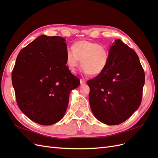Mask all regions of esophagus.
Segmentation results:
<instances>
[{
  "label": "esophagus",
  "instance_id": "1",
  "mask_svg": "<svg viewBox=\"0 0 158 158\" xmlns=\"http://www.w3.org/2000/svg\"><path fill=\"white\" fill-rule=\"evenodd\" d=\"M80 84L83 85L85 84V80L84 79H80Z\"/></svg>",
  "mask_w": 158,
  "mask_h": 158
}]
</instances>
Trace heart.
<instances>
[{
  "label": "heart",
  "mask_w": 158,
  "mask_h": 158,
  "mask_svg": "<svg viewBox=\"0 0 158 158\" xmlns=\"http://www.w3.org/2000/svg\"><path fill=\"white\" fill-rule=\"evenodd\" d=\"M66 64L69 70L75 72L80 64L85 74L95 76L106 70L109 60V52L106 46L89 41L74 43L73 49H68L65 54Z\"/></svg>",
  "instance_id": "obj_1"
}]
</instances>
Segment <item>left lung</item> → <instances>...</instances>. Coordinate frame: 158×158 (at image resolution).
Instances as JSON below:
<instances>
[{
  "label": "left lung",
  "instance_id": "left-lung-1",
  "mask_svg": "<svg viewBox=\"0 0 158 158\" xmlns=\"http://www.w3.org/2000/svg\"><path fill=\"white\" fill-rule=\"evenodd\" d=\"M108 65L88 81L90 108L95 117L108 125H119L140 106L145 82L136 52L120 40L109 48Z\"/></svg>",
  "mask_w": 158,
  "mask_h": 158
}]
</instances>
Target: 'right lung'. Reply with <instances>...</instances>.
<instances>
[{
	"label": "right lung",
	"mask_w": 158,
	"mask_h": 158,
	"mask_svg": "<svg viewBox=\"0 0 158 158\" xmlns=\"http://www.w3.org/2000/svg\"><path fill=\"white\" fill-rule=\"evenodd\" d=\"M64 41L60 36H40L20 51L12 70L18 106L40 125H53L62 119L71 90L80 84L66 66Z\"/></svg>",
	"instance_id": "obj_1"
}]
</instances>
